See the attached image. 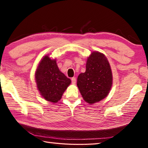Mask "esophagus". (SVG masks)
I'll use <instances>...</instances> for the list:
<instances>
[{"label": "esophagus", "mask_w": 148, "mask_h": 148, "mask_svg": "<svg viewBox=\"0 0 148 148\" xmlns=\"http://www.w3.org/2000/svg\"><path fill=\"white\" fill-rule=\"evenodd\" d=\"M71 81H72V84H76V77H72Z\"/></svg>", "instance_id": "esophagus-1"}]
</instances>
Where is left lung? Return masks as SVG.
<instances>
[{"mask_svg": "<svg viewBox=\"0 0 148 148\" xmlns=\"http://www.w3.org/2000/svg\"><path fill=\"white\" fill-rule=\"evenodd\" d=\"M112 85V74L108 59L101 53L93 51L86 63V71L79 74L77 86L87 103L93 104L104 99Z\"/></svg>", "mask_w": 148, "mask_h": 148, "instance_id": "8db88e82", "label": "left lung"}]
</instances>
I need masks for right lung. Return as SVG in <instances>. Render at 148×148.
I'll use <instances>...</instances> for the list:
<instances>
[{"label": "right lung", "mask_w": 148, "mask_h": 148, "mask_svg": "<svg viewBox=\"0 0 148 148\" xmlns=\"http://www.w3.org/2000/svg\"><path fill=\"white\" fill-rule=\"evenodd\" d=\"M38 91L47 101L56 103L71 83V80L59 71L56 60L46 56L40 62L35 73Z\"/></svg>", "instance_id": "1"}]
</instances>
